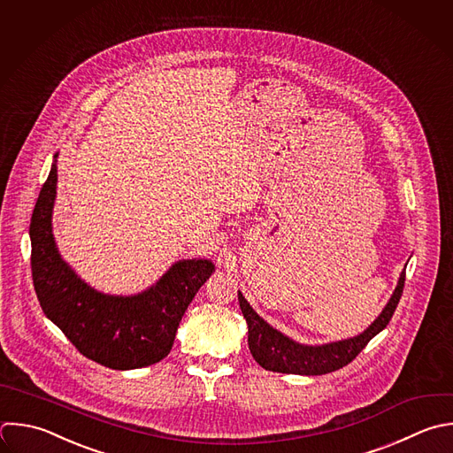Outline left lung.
I'll return each instance as SVG.
<instances>
[{
  "label": "left lung",
  "instance_id": "obj_1",
  "mask_svg": "<svg viewBox=\"0 0 453 453\" xmlns=\"http://www.w3.org/2000/svg\"><path fill=\"white\" fill-rule=\"evenodd\" d=\"M405 281V271L400 273L398 283L379 313V317L359 334L338 342L320 343V345H306L299 343L281 331L274 329L267 324L244 299L239 290V304L241 311L248 324V345L255 361L271 372L280 373H297V375H322L334 372L345 365H349L365 345L379 334L393 317V311L400 301Z\"/></svg>",
  "mask_w": 453,
  "mask_h": 453
}]
</instances>
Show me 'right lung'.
<instances>
[{
    "label": "right lung",
    "mask_w": 453,
    "mask_h": 453,
    "mask_svg": "<svg viewBox=\"0 0 453 453\" xmlns=\"http://www.w3.org/2000/svg\"><path fill=\"white\" fill-rule=\"evenodd\" d=\"M58 154L30 223L32 276L46 317L88 359L113 370L154 365L168 356L184 311L214 273L209 258H186L149 288L131 296L90 287L62 258L53 235Z\"/></svg>",
    "instance_id": "1"
}]
</instances>
